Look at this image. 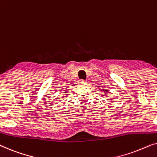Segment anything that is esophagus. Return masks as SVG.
I'll use <instances>...</instances> for the list:
<instances>
[{
  "label": "esophagus",
  "mask_w": 157,
  "mask_h": 157,
  "mask_svg": "<svg viewBox=\"0 0 157 157\" xmlns=\"http://www.w3.org/2000/svg\"><path fill=\"white\" fill-rule=\"evenodd\" d=\"M86 81L85 80H83V79H81V80H79V81H78V83L80 85H82V86H83V85H86Z\"/></svg>",
  "instance_id": "34e87169"
}]
</instances>
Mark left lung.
Returning <instances> with one entry per match:
<instances>
[{"instance_id":"1","label":"left lung","mask_w":157,"mask_h":157,"mask_svg":"<svg viewBox=\"0 0 157 157\" xmlns=\"http://www.w3.org/2000/svg\"><path fill=\"white\" fill-rule=\"evenodd\" d=\"M104 91H105L106 93H107V92H108V90H104Z\"/></svg>"}]
</instances>
